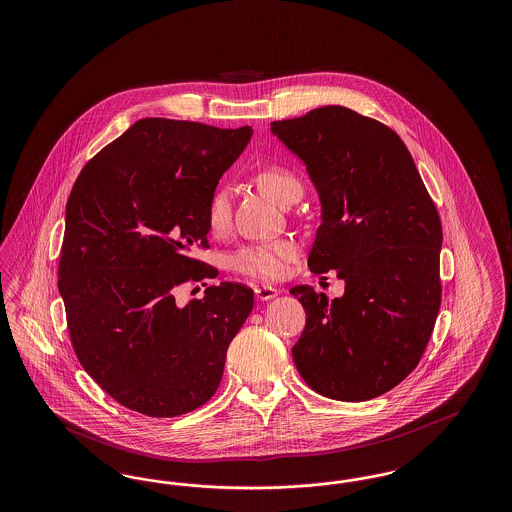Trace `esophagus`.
Masks as SVG:
<instances>
[{"mask_svg":"<svg viewBox=\"0 0 512 512\" xmlns=\"http://www.w3.org/2000/svg\"><path fill=\"white\" fill-rule=\"evenodd\" d=\"M278 295V290L276 288H272V286H255V297L259 299V301H270V299H274Z\"/></svg>","mask_w":512,"mask_h":512,"instance_id":"obj_1","label":"esophagus"}]
</instances>
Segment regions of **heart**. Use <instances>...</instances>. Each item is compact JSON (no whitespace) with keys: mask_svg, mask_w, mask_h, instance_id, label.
Masks as SVG:
<instances>
[{"mask_svg":"<svg viewBox=\"0 0 512 512\" xmlns=\"http://www.w3.org/2000/svg\"><path fill=\"white\" fill-rule=\"evenodd\" d=\"M257 184L276 203H284L292 194H303V186L299 178L282 167H268L265 171L259 172ZM230 220H232V188L220 186L209 199L207 224L211 232L220 234L230 226ZM293 255H295V249L288 242L245 245L232 255L230 265L240 274L251 276V278L276 280L286 272V265Z\"/></svg>","mask_w":512,"mask_h":512,"instance_id":"b5f03b06","label":"heart"}]
</instances>
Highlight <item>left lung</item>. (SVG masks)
I'll return each instance as SVG.
<instances>
[{"mask_svg":"<svg viewBox=\"0 0 512 512\" xmlns=\"http://www.w3.org/2000/svg\"><path fill=\"white\" fill-rule=\"evenodd\" d=\"M297 155L320 199L309 268L336 270L341 297L290 290L307 315L293 363L309 388L338 401H368L418 365L439 305L441 222L403 140L341 105L270 122Z\"/></svg>","mask_w":512,"mask_h":512,"instance_id":"obj_1","label":"left lung"}]
</instances>
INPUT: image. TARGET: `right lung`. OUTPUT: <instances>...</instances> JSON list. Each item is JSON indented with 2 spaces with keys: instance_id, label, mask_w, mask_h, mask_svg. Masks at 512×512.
Masks as SVG:
<instances>
[{
  "instance_id": "add662e5",
  "label": "right lung",
  "mask_w": 512,
  "mask_h": 512,
  "mask_svg": "<svg viewBox=\"0 0 512 512\" xmlns=\"http://www.w3.org/2000/svg\"><path fill=\"white\" fill-rule=\"evenodd\" d=\"M251 134L142 119L74 182L57 286L80 365L126 409L180 416L219 388L253 292L220 282L180 307L174 290L219 274L192 249L209 247V199Z\"/></svg>"
}]
</instances>
